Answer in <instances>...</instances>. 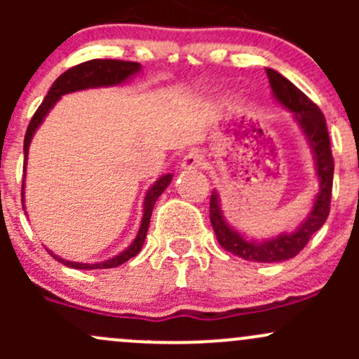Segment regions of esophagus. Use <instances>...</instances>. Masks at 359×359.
Returning <instances> with one entry per match:
<instances>
[{"label":"esophagus","mask_w":359,"mask_h":359,"mask_svg":"<svg viewBox=\"0 0 359 359\" xmlns=\"http://www.w3.org/2000/svg\"><path fill=\"white\" fill-rule=\"evenodd\" d=\"M205 165V156L200 153V151H189L186 156L180 161V168L182 170H198Z\"/></svg>","instance_id":"34e87169"}]
</instances>
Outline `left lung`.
<instances>
[{"label": "left lung", "mask_w": 359, "mask_h": 359, "mask_svg": "<svg viewBox=\"0 0 359 359\" xmlns=\"http://www.w3.org/2000/svg\"><path fill=\"white\" fill-rule=\"evenodd\" d=\"M266 72L273 97L285 109L293 112V119L299 123L313 149L320 191L304 222L293 233L280 234L271 240H247L243 234L233 229L224 219L217 191H212V196H210V222L215 231L217 241L227 252L250 262H283V260L293 259L309 243L311 236L327 222V217L330 213L332 184H334V156H332L327 121L320 107L278 71L267 67Z\"/></svg>", "instance_id": "8db88e82"}]
</instances>
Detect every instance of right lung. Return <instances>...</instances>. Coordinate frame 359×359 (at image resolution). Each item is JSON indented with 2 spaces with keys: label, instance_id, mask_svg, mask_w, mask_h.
Returning <instances> with one entry per match:
<instances>
[{
  "label": "right lung",
  "instance_id": "obj_1",
  "mask_svg": "<svg viewBox=\"0 0 359 359\" xmlns=\"http://www.w3.org/2000/svg\"><path fill=\"white\" fill-rule=\"evenodd\" d=\"M140 71V64L137 62H128V60H114V59H93L88 62L78 64V66L67 69L64 74H60L55 79V83L52 85V88L46 93L45 100L41 102V106L38 107V111L32 116L31 123L27 126V132H25L24 139V172L25 165H27V154H29V144H31L32 135L38 130V126L41 125L45 116L48 114L50 109L57 104V100L62 95L71 92H78V90H86V88H99V86H114L121 85L126 79L132 78L133 74ZM172 173H166V175L159 177L156 182L147 189L146 198H144V215L142 222H140V229L137 233V238L133 240V243L130 245L125 252L118 253L112 259L104 260V262L97 264H83V262H71V260L62 259V257H57L55 253H52L48 250L50 255L53 259H57L59 262H62L64 266L74 267V269H111V267H118L121 264H125L126 260H130L132 257H135L137 253L142 248L144 240H146L147 229H149L151 222V213H153L154 203L159 196H161L163 191L166 189L170 182H172ZM24 186L25 180H22V203H24ZM25 208V206H24Z\"/></svg>",
  "mask_w": 359,
  "mask_h": 359
}]
</instances>
